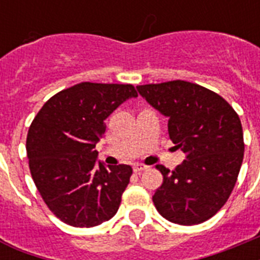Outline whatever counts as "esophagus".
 I'll use <instances>...</instances> for the list:
<instances>
[{"label":"esophagus","mask_w":260,"mask_h":260,"mask_svg":"<svg viewBox=\"0 0 260 260\" xmlns=\"http://www.w3.org/2000/svg\"><path fill=\"white\" fill-rule=\"evenodd\" d=\"M147 169H148V167L144 166V165H135L134 166L135 173H140V171H144V170H147Z\"/></svg>","instance_id":"esophagus-1"}]
</instances>
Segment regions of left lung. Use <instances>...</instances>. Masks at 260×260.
Listing matches in <instances>:
<instances>
[{"instance_id": "1", "label": "left lung", "mask_w": 260, "mask_h": 260, "mask_svg": "<svg viewBox=\"0 0 260 260\" xmlns=\"http://www.w3.org/2000/svg\"><path fill=\"white\" fill-rule=\"evenodd\" d=\"M148 104L169 117V135L186 155L182 165L158 169L163 183L152 196L159 213L179 225H196L221 209L238 181L244 156L240 118L212 90L186 81L139 85Z\"/></svg>"}]
</instances>
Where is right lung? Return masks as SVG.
<instances>
[{
  "label": "right lung",
  "mask_w": 260,
  "mask_h": 260,
  "mask_svg": "<svg viewBox=\"0 0 260 260\" xmlns=\"http://www.w3.org/2000/svg\"><path fill=\"white\" fill-rule=\"evenodd\" d=\"M138 93L129 83L81 82L42 106L26 136L35 185L52 213L71 226L100 225L117 213L132 167L95 162L105 118Z\"/></svg>",
  "instance_id": "right-lung-1"
}]
</instances>
